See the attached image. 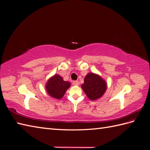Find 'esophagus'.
<instances>
[{
  "instance_id": "1",
  "label": "esophagus",
  "mask_w": 150,
  "mask_h": 150,
  "mask_svg": "<svg viewBox=\"0 0 150 150\" xmlns=\"http://www.w3.org/2000/svg\"><path fill=\"white\" fill-rule=\"evenodd\" d=\"M73 84L75 85V86H78L79 82H78V81H73Z\"/></svg>"
}]
</instances>
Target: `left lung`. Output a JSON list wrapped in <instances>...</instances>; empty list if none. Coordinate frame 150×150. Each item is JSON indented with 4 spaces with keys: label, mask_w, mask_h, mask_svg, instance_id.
Wrapping results in <instances>:
<instances>
[{
    "label": "left lung",
    "mask_w": 150,
    "mask_h": 150,
    "mask_svg": "<svg viewBox=\"0 0 150 150\" xmlns=\"http://www.w3.org/2000/svg\"><path fill=\"white\" fill-rule=\"evenodd\" d=\"M81 88L88 98L94 101L103 96L107 89V83L101 76L89 72L85 76Z\"/></svg>",
    "instance_id": "left-lung-1"
}]
</instances>
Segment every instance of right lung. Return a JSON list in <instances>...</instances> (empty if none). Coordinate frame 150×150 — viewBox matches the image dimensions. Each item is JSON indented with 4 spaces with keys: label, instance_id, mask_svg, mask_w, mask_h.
<instances>
[{
    "label": "right lung",
    "instance_id": "add662e5",
    "mask_svg": "<svg viewBox=\"0 0 150 150\" xmlns=\"http://www.w3.org/2000/svg\"><path fill=\"white\" fill-rule=\"evenodd\" d=\"M70 86L69 82L64 81L60 75L56 74L47 80L45 88L50 96L54 99H61Z\"/></svg>",
    "mask_w": 150,
    "mask_h": 150
}]
</instances>
